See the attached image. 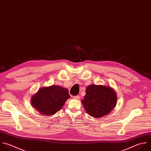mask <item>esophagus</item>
<instances>
[{
  "label": "esophagus",
  "mask_w": 151,
  "mask_h": 151,
  "mask_svg": "<svg viewBox=\"0 0 151 151\" xmlns=\"http://www.w3.org/2000/svg\"><path fill=\"white\" fill-rule=\"evenodd\" d=\"M74 99H76V100H78V99H80V96H74Z\"/></svg>",
  "instance_id": "1"
}]
</instances>
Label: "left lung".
<instances>
[{
  "mask_svg": "<svg viewBox=\"0 0 151 151\" xmlns=\"http://www.w3.org/2000/svg\"><path fill=\"white\" fill-rule=\"evenodd\" d=\"M117 94L109 86L91 84L87 86L81 103L90 116L100 118L110 113L117 103Z\"/></svg>",
  "mask_w": 151,
  "mask_h": 151,
  "instance_id": "8db88e82",
  "label": "left lung"
}]
</instances>
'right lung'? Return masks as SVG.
Masks as SVG:
<instances>
[{"label":"right lung","instance_id":"right-lung-1","mask_svg":"<svg viewBox=\"0 0 151 151\" xmlns=\"http://www.w3.org/2000/svg\"><path fill=\"white\" fill-rule=\"evenodd\" d=\"M70 98L68 90L58 85L40 88L31 97V104L41 114L51 116L55 114L63 107L66 100Z\"/></svg>","mask_w":151,"mask_h":151}]
</instances>
